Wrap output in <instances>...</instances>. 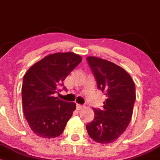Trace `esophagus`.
<instances>
[{"label":"esophagus","instance_id":"1","mask_svg":"<svg viewBox=\"0 0 160 160\" xmlns=\"http://www.w3.org/2000/svg\"><path fill=\"white\" fill-rule=\"evenodd\" d=\"M83 108H84V106L81 105V104H77V109H78V111H80V110H82Z\"/></svg>","mask_w":160,"mask_h":160}]
</instances>
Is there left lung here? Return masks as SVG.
Listing matches in <instances>:
<instances>
[{
	"label": "left lung",
	"instance_id": "8db88e82",
	"mask_svg": "<svg viewBox=\"0 0 160 160\" xmlns=\"http://www.w3.org/2000/svg\"><path fill=\"white\" fill-rule=\"evenodd\" d=\"M86 59L106 99L102 110L93 108L94 120L86 128L95 142L110 144L126 131L131 121L136 98L135 82L128 72L113 62L95 56Z\"/></svg>",
	"mask_w": 160,
	"mask_h": 160
}]
</instances>
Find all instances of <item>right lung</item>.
<instances>
[{
    "label": "right lung",
    "instance_id": "right-lung-1",
    "mask_svg": "<svg viewBox=\"0 0 160 160\" xmlns=\"http://www.w3.org/2000/svg\"><path fill=\"white\" fill-rule=\"evenodd\" d=\"M82 61L74 52H56L45 56L30 68L22 86L23 112L33 132L43 138L61 135L76 109V104L53 94ZM65 89V87H64Z\"/></svg>",
    "mask_w": 160,
    "mask_h": 160
}]
</instances>
